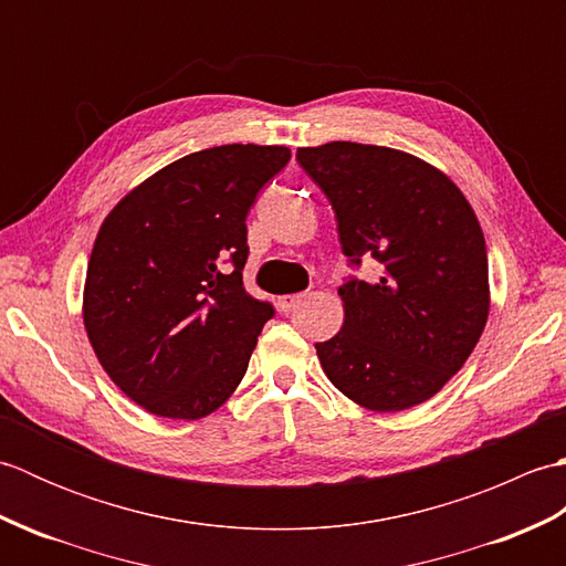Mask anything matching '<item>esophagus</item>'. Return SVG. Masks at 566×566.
<instances>
[{"label": "esophagus", "mask_w": 566, "mask_h": 566, "mask_svg": "<svg viewBox=\"0 0 566 566\" xmlns=\"http://www.w3.org/2000/svg\"><path fill=\"white\" fill-rule=\"evenodd\" d=\"M306 298V294H290V296H280L276 298V308L282 311V314H286V311H292L294 306H298Z\"/></svg>", "instance_id": "1"}]
</instances>
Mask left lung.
<instances>
[{
	"label": "left lung",
	"instance_id": "1",
	"mask_svg": "<svg viewBox=\"0 0 566 566\" xmlns=\"http://www.w3.org/2000/svg\"><path fill=\"white\" fill-rule=\"evenodd\" d=\"M296 160L328 197L350 268L379 262V280L350 276L345 323L316 343L326 377L377 413L436 396L482 338L489 260L482 226L448 175L403 150L333 140Z\"/></svg>",
	"mask_w": 566,
	"mask_h": 566
}]
</instances>
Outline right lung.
Returning a JSON list of instances; mask_svg holds the SVG:
<instances>
[{
	"label": "right lung",
	"mask_w": 566,
	"mask_h": 566,
	"mask_svg": "<svg viewBox=\"0 0 566 566\" xmlns=\"http://www.w3.org/2000/svg\"><path fill=\"white\" fill-rule=\"evenodd\" d=\"M284 146L185 155L116 203L94 240L84 328L106 375L163 418L216 411L243 379L270 302L243 286L248 211Z\"/></svg>",
	"instance_id": "add662e5"
}]
</instances>
